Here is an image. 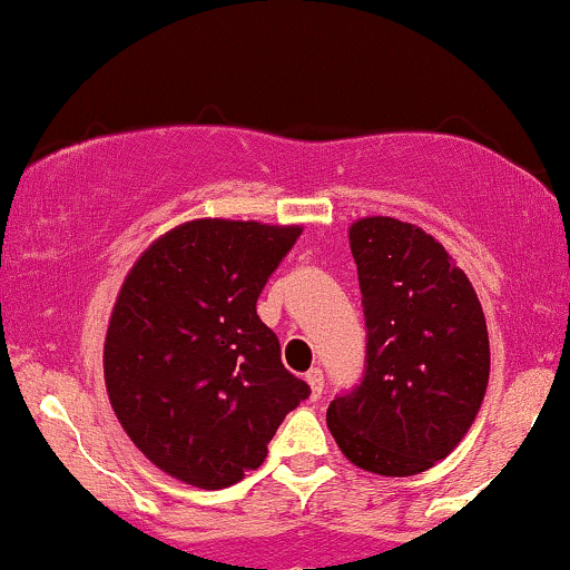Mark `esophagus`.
Listing matches in <instances>:
<instances>
[{
    "label": "esophagus",
    "instance_id": "34e87169",
    "mask_svg": "<svg viewBox=\"0 0 570 570\" xmlns=\"http://www.w3.org/2000/svg\"><path fill=\"white\" fill-rule=\"evenodd\" d=\"M307 383H309V389H312V400H321V394H323V385H326V381H323V370H309L307 372Z\"/></svg>",
    "mask_w": 570,
    "mask_h": 570
}]
</instances>
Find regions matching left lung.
I'll return each instance as SVG.
<instances>
[{"mask_svg":"<svg viewBox=\"0 0 570 570\" xmlns=\"http://www.w3.org/2000/svg\"><path fill=\"white\" fill-rule=\"evenodd\" d=\"M366 356L326 410L342 454L377 475H415L456 449L489 381L473 285L430 234L394 217L351 225Z\"/></svg>","mask_w":570,"mask_h":570,"instance_id":"left-lung-1","label":"left lung"}]
</instances>
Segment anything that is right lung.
Wrapping results in <instances>:
<instances>
[{"instance_id":"1","label":"right lung","mask_w":570,"mask_h":570,"mask_svg":"<svg viewBox=\"0 0 570 570\" xmlns=\"http://www.w3.org/2000/svg\"><path fill=\"white\" fill-rule=\"evenodd\" d=\"M298 236V225L193 219L127 274L106 336L108 396L132 443L174 479L242 481L309 396L255 309Z\"/></svg>"}]
</instances>
